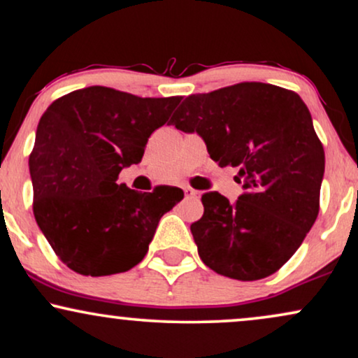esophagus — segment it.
I'll return each instance as SVG.
<instances>
[{
	"label": "esophagus",
	"mask_w": 358,
	"mask_h": 358,
	"mask_svg": "<svg viewBox=\"0 0 358 358\" xmlns=\"http://www.w3.org/2000/svg\"><path fill=\"white\" fill-rule=\"evenodd\" d=\"M183 192H185V196H187V198H198V196H200V192L193 190L192 187H185Z\"/></svg>",
	"instance_id": "34e87169"
}]
</instances>
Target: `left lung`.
<instances>
[{"instance_id": "8db88e82", "label": "left lung", "mask_w": 358, "mask_h": 358, "mask_svg": "<svg viewBox=\"0 0 358 358\" xmlns=\"http://www.w3.org/2000/svg\"><path fill=\"white\" fill-rule=\"evenodd\" d=\"M171 124L203 138L210 158L238 168L235 203L218 192L201 196L203 217L190 230L213 272L243 282L277 272L317 220L324 146L295 92L247 81L192 94Z\"/></svg>"}]
</instances>
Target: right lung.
<instances>
[{"label":"right lung","instance_id":"right-lung-1","mask_svg":"<svg viewBox=\"0 0 358 358\" xmlns=\"http://www.w3.org/2000/svg\"><path fill=\"white\" fill-rule=\"evenodd\" d=\"M182 98H140L106 86L76 90L51 103L29 155L33 213L68 268L105 277L140 264L158 222L183 198L176 187L152 193L118 185L140 163L146 141Z\"/></svg>","mask_w":358,"mask_h":358}]
</instances>
